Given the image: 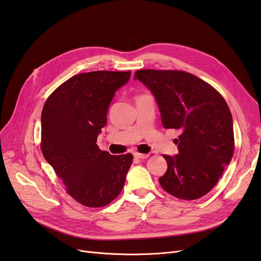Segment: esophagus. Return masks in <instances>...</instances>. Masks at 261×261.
<instances>
[{"label":"esophagus","mask_w":261,"mask_h":261,"mask_svg":"<svg viewBox=\"0 0 261 261\" xmlns=\"http://www.w3.org/2000/svg\"><path fill=\"white\" fill-rule=\"evenodd\" d=\"M134 156L137 158V159L144 160V159H147V158H149V154H143V153H138V152H135V153H134Z\"/></svg>","instance_id":"34e87169"}]
</instances>
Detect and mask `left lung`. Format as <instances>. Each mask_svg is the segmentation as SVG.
<instances>
[{
	"label": "left lung",
	"instance_id": "8db88e82",
	"mask_svg": "<svg viewBox=\"0 0 261 261\" xmlns=\"http://www.w3.org/2000/svg\"><path fill=\"white\" fill-rule=\"evenodd\" d=\"M134 80L152 92L163 127L180 132L174 140L178 154H163L168 170L160 185L185 200L208 194L234 152L233 118L225 100L209 84L181 70L140 69Z\"/></svg>",
	"mask_w": 261,
	"mask_h": 261
}]
</instances>
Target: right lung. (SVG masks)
I'll return each instance as SVG.
<instances>
[{"mask_svg": "<svg viewBox=\"0 0 261 261\" xmlns=\"http://www.w3.org/2000/svg\"><path fill=\"white\" fill-rule=\"evenodd\" d=\"M130 72L73 76L46 99L41 114V151L66 187L86 207H105L122 192L133 154L111 155L97 145L116 90Z\"/></svg>", "mask_w": 261, "mask_h": 261, "instance_id": "obj_1", "label": "right lung"}]
</instances>
